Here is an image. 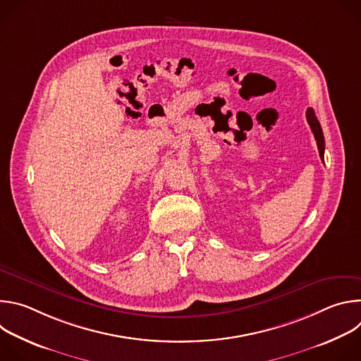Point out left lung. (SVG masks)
Returning a JSON list of instances; mask_svg holds the SVG:
<instances>
[{"mask_svg":"<svg viewBox=\"0 0 361 361\" xmlns=\"http://www.w3.org/2000/svg\"><path fill=\"white\" fill-rule=\"evenodd\" d=\"M305 117H307V123L310 124V128L314 134V138L317 141V147H319V152H320V159L324 161V135H323V130H322V126L314 114V110L313 109H308L307 113H305Z\"/></svg>","mask_w":361,"mask_h":361,"instance_id":"obj_1","label":"left lung"}]
</instances>
